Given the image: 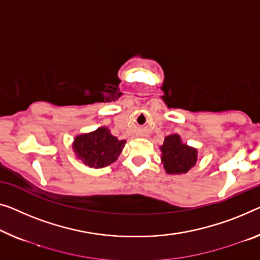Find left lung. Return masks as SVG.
<instances>
[{
	"instance_id": "8db88e82",
	"label": "left lung",
	"mask_w": 260,
	"mask_h": 260,
	"mask_svg": "<svg viewBox=\"0 0 260 260\" xmlns=\"http://www.w3.org/2000/svg\"><path fill=\"white\" fill-rule=\"evenodd\" d=\"M162 162L168 174H184L197 161V150L182 143L177 134L166 137L161 147Z\"/></svg>"
}]
</instances>
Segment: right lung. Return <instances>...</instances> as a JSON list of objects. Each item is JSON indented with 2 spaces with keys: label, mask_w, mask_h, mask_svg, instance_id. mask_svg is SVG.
Masks as SVG:
<instances>
[{
  "label": "right lung",
  "mask_w": 260,
  "mask_h": 260,
  "mask_svg": "<svg viewBox=\"0 0 260 260\" xmlns=\"http://www.w3.org/2000/svg\"><path fill=\"white\" fill-rule=\"evenodd\" d=\"M125 140H118L106 127L75 139L73 149L81 161L91 168H103L113 164L125 147Z\"/></svg>",
  "instance_id": "1"
}]
</instances>
